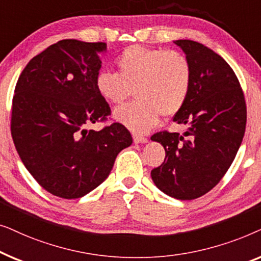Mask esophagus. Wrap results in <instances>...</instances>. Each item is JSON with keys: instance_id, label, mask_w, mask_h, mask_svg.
I'll return each mask as SVG.
<instances>
[{"instance_id": "esophagus-1", "label": "esophagus", "mask_w": 261, "mask_h": 261, "mask_svg": "<svg viewBox=\"0 0 261 261\" xmlns=\"http://www.w3.org/2000/svg\"><path fill=\"white\" fill-rule=\"evenodd\" d=\"M133 140H134L135 144H145V142L148 141V139L146 137H142V135L134 134L133 135Z\"/></svg>"}]
</instances>
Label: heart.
<instances>
[{
    "label": "heart",
    "mask_w": 261,
    "mask_h": 261,
    "mask_svg": "<svg viewBox=\"0 0 261 261\" xmlns=\"http://www.w3.org/2000/svg\"><path fill=\"white\" fill-rule=\"evenodd\" d=\"M116 72L99 71L95 78L98 95L120 106L134 94L137 101L117 109L114 117L137 134H145L160 115L179 113L190 95L194 69L184 53L174 49L128 46L115 58Z\"/></svg>",
    "instance_id": "1"
}]
</instances>
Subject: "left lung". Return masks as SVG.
<instances>
[{
  "label": "left lung",
  "mask_w": 261,
  "mask_h": 261,
  "mask_svg": "<svg viewBox=\"0 0 261 261\" xmlns=\"http://www.w3.org/2000/svg\"><path fill=\"white\" fill-rule=\"evenodd\" d=\"M192 64L194 82L185 106L173 116L184 134L152 135L165 148L162 165L151 171L154 184L177 199H195L219 184L245 134L247 109L237 74L222 57L199 42L177 40Z\"/></svg>",
  "instance_id": "1"
}]
</instances>
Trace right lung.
Here are the masks:
<instances>
[{"label": "right lung", "mask_w": 261, "mask_h": 261, "mask_svg": "<svg viewBox=\"0 0 261 261\" xmlns=\"http://www.w3.org/2000/svg\"><path fill=\"white\" fill-rule=\"evenodd\" d=\"M106 48V42L60 40L32 58L17 80L14 145L34 179L58 197L80 198L97 188L133 142L119 122L98 132L85 128L112 114L95 85Z\"/></svg>", "instance_id": "right-lung-1"}]
</instances>
